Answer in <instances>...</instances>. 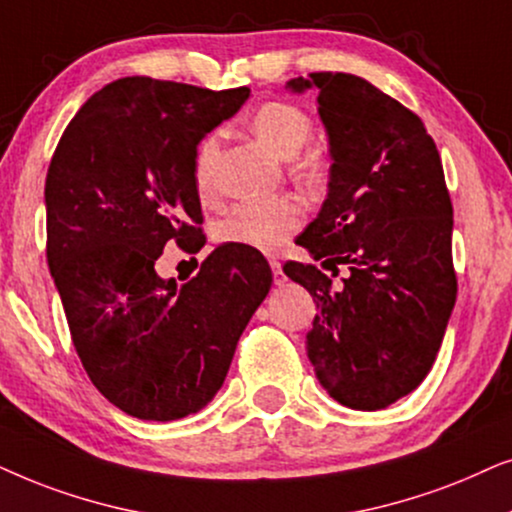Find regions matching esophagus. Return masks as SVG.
Wrapping results in <instances>:
<instances>
[{
	"label": "esophagus",
	"instance_id": "obj_1",
	"mask_svg": "<svg viewBox=\"0 0 512 512\" xmlns=\"http://www.w3.org/2000/svg\"><path fill=\"white\" fill-rule=\"evenodd\" d=\"M269 264H271V271H274V283H276V285H283V283H285V274H283L281 262H278V260H271Z\"/></svg>",
	"mask_w": 512,
	"mask_h": 512
}]
</instances>
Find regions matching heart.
I'll use <instances>...</instances> for the list:
<instances>
[{"mask_svg":"<svg viewBox=\"0 0 512 512\" xmlns=\"http://www.w3.org/2000/svg\"><path fill=\"white\" fill-rule=\"evenodd\" d=\"M252 133L264 147L278 156H295L306 142L311 140L313 124L309 114L290 102H267L252 114ZM217 154V138L208 135L196 149L194 161V185L201 194L210 192L213 182V163ZM304 177L320 175L318 159H304L297 166ZM302 224V206L290 196H269V199L241 201L231 206L220 220L215 222L213 236L222 245H243V248L276 252L281 250L290 236Z\"/></svg>","mask_w":512,"mask_h":512,"instance_id":"heart-1","label":"heart"}]
</instances>
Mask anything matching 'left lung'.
<instances>
[{"mask_svg": "<svg viewBox=\"0 0 512 512\" xmlns=\"http://www.w3.org/2000/svg\"><path fill=\"white\" fill-rule=\"evenodd\" d=\"M288 88L318 91L332 168L297 238L318 264L283 271L316 302L306 339L320 384L351 410H381L431 372L456 302L440 154L417 114L356 74L311 72Z\"/></svg>", "mask_w": 512, "mask_h": 512, "instance_id": "8db88e82", "label": "left lung"}]
</instances>
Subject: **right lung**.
<instances>
[{"label": "right lung", "instance_id": "right-lung-1", "mask_svg": "<svg viewBox=\"0 0 512 512\" xmlns=\"http://www.w3.org/2000/svg\"><path fill=\"white\" fill-rule=\"evenodd\" d=\"M250 88L124 77L86 100L46 173V260L93 386L121 412L173 421L220 391L238 337L271 288L260 250L220 245L187 283L166 245H206L196 147Z\"/></svg>", "mask_w": 512, "mask_h": 512}]
</instances>
